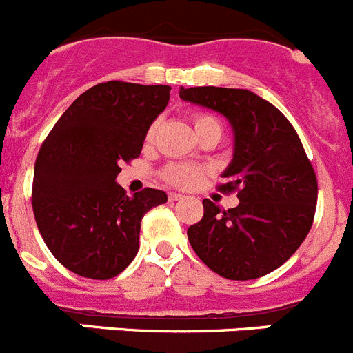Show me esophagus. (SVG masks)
Instances as JSON below:
<instances>
[{
	"mask_svg": "<svg viewBox=\"0 0 353 353\" xmlns=\"http://www.w3.org/2000/svg\"><path fill=\"white\" fill-rule=\"evenodd\" d=\"M170 199L171 201H180V199H183V196L179 192H170Z\"/></svg>",
	"mask_w": 353,
	"mask_h": 353,
	"instance_id": "34e87169",
	"label": "esophagus"
}]
</instances>
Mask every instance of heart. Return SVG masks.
<instances>
[{
	"mask_svg": "<svg viewBox=\"0 0 353 353\" xmlns=\"http://www.w3.org/2000/svg\"><path fill=\"white\" fill-rule=\"evenodd\" d=\"M159 125H161V120H154L150 123V127L146 129V141H154L155 134H157ZM194 129L196 132H201V130L207 129H219L221 125L219 121L215 120L210 114H196L194 117ZM203 174V170L199 166H194V164H185V162H174V164H170L164 170V179L174 187H180V189H189V187H194L196 183L199 182Z\"/></svg>",
	"mask_w": 353,
	"mask_h": 353,
	"instance_id": "obj_1",
	"label": "heart"
}]
</instances>
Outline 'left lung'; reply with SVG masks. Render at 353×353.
Masks as SVG:
<instances>
[{"instance_id":"left-lung-1","label":"left lung","mask_w":353,"mask_h":353,"mask_svg":"<svg viewBox=\"0 0 353 353\" xmlns=\"http://www.w3.org/2000/svg\"><path fill=\"white\" fill-rule=\"evenodd\" d=\"M180 99L223 114L235 138L219 191H239V205L221 210L203 199V219L187 230L192 249L226 279L272 272L304 242L316 210V174L297 132L279 109L249 90L182 86Z\"/></svg>"}]
</instances>
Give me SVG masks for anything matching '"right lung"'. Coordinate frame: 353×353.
Segmentation results:
<instances>
[{"label":"right lung","instance_id":"1","mask_svg":"<svg viewBox=\"0 0 353 353\" xmlns=\"http://www.w3.org/2000/svg\"><path fill=\"white\" fill-rule=\"evenodd\" d=\"M166 84L108 81L72 102L40 146L31 205L52 256L88 279H111L139 249L143 215L166 203L146 187L127 196L117 183L139 157L150 123L170 102Z\"/></svg>","mask_w":353,"mask_h":353}]
</instances>
